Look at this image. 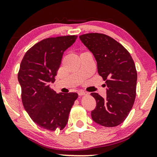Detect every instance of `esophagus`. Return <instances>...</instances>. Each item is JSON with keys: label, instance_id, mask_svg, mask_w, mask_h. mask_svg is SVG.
<instances>
[{"label": "esophagus", "instance_id": "esophagus-1", "mask_svg": "<svg viewBox=\"0 0 157 157\" xmlns=\"http://www.w3.org/2000/svg\"><path fill=\"white\" fill-rule=\"evenodd\" d=\"M78 94L80 96H83V95H87L88 92H86V91H79Z\"/></svg>", "mask_w": 157, "mask_h": 157}]
</instances>
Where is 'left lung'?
I'll use <instances>...</instances> for the list:
<instances>
[{
  "mask_svg": "<svg viewBox=\"0 0 157 157\" xmlns=\"http://www.w3.org/2000/svg\"><path fill=\"white\" fill-rule=\"evenodd\" d=\"M80 39L94 56L97 71L107 86L105 99L91 94L97 102L91 118L105 127L117 126L128 117L136 97L137 72L134 60L122 45L104 34H85Z\"/></svg>",
  "mask_w": 157,
  "mask_h": 157,
  "instance_id": "1",
  "label": "left lung"
}]
</instances>
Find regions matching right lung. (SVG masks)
Instances as JSON below:
<instances>
[{"instance_id": "add662e5", "label": "right lung", "mask_w": 157, "mask_h": 157, "mask_svg": "<svg viewBox=\"0 0 157 157\" xmlns=\"http://www.w3.org/2000/svg\"><path fill=\"white\" fill-rule=\"evenodd\" d=\"M77 35L48 37L37 43L25 54L17 75L23 107L40 127L63 130L77 93L57 94L50 87L60 68L63 52L76 40Z\"/></svg>"}]
</instances>
